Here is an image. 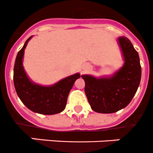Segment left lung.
Returning <instances> with one entry per match:
<instances>
[{
  "instance_id": "1",
  "label": "left lung",
  "mask_w": 153,
  "mask_h": 153,
  "mask_svg": "<svg viewBox=\"0 0 153 153\" xmlns=\"http://www.w3.org/2000/svg\"><path fill=\"white\" fill-rule=\"evenodd\" d=\"M117 43L124 61L122 67L111 76H81L85 81V92L91 108L98 113L110 114L124 108L135 96L140 82L138 52L124 36L118 37Z\"/></svg>"
}]
</instances>
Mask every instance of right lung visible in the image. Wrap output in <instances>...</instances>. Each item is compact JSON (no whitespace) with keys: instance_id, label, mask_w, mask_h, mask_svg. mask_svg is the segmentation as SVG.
<instances>
[{"instance_id":"right-lung-1","label":"right lung","mask_w":153,"mask_h":153,"mask_svg":"<svg viewBox=\"0 0 153 153\" xmlns=\"http://www.w3.org/2000/svg\"><path fill=\"white\" fill-rule=\"evenodd\" d=\"M29 37L18 52L13 69V82L22 102L29 110L42 114H55L64 110L69 92L74 82L80 77L76 73L61 79L51 86H42L29 79L22 66L24 51Z\"/></svg>"}]
</instances>
